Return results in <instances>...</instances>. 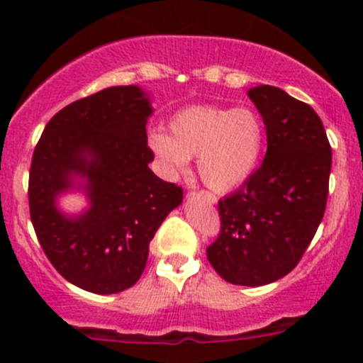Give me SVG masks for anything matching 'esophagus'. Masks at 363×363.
I'll list each match as a JSON object with an SVG mask.
<instances>
[{"mask_svg": "<svg viewBox=\"0 0 363 363\" xmlns=\"http://www.w3.org/2000/svg\"><path fill=\"white\" fill-rule=\"evenodd\" d=\"M200 195H202L203 199L207 200L208 203H216V202H218V199H216L214 195H211V193H207V191H200Z\"/></svg>", "mask_w": 363, "mask_h": 363, "instance_id": "esophagus-1", "label": "esophagus"}]
</instances>
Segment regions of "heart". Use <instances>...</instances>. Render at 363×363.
<instances>
[{
  "label": "heart",
  "mask_w": 363,
  "mask_h": 363,
  "mask_svg": "<svg viewBox=\"0 0 363 363\" xmlns=\"http://www.w3.org/2000/svg\"><path fill=\"white\" fill-rule=\"evenodd\" d=\"M265 128L251 108L189 107L170 119V133L156 130L149 147L164 174L179 177L199 158V174L212 191L239 188L258 167Z\"/></svg>",
  "instance_id": "obj_1"
}]
</instances>
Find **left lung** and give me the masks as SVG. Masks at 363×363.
<instances>
[{
	"label": "left lung",
	"instance_id": "8db88e82",
	"mask_svg": "<svg viewBox=\"0 0 363 363\" xmlns=\"http://www.w3.org/2000/svg\"><path fill=\"white\" fill-rule=\"evenodd\" d=\"M267 130L262 167L219 200V237L207 258L225 281L263 286L286 276L327 207L332 149L318 113L274 86L247 91Z\"/></svg>",
	"mask_w": 363,
	"mask_h": 363
}]
</instances>
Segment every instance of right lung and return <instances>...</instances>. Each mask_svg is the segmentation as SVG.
I'll list each match as a JSON object with an SVG mask.
<instances>
[{"mask_svg":"<svg viewBox=\"0 0 363 363\" xmlns=\"http://www.w3.org/2000/svg\"><path fill=\"white\" fill-rule=\"evenodd\" d=\"M152 113L138 86H116L67 105L47 123L29 170V214L54 269L75 286L111 295L140 279L149 242L182 189L149 168ZM82 189L90 208L67 216L57 196Z\"/></svg>","mask_w":363,"mask_h":363,"instance_id":"1","label":"right lung"}]
</instances>
